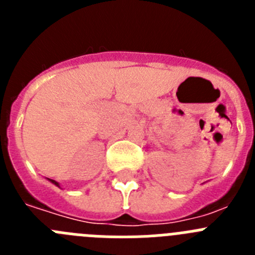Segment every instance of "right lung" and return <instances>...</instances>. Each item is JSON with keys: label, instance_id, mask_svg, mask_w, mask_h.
<instances>
[{"label": "right lung", "instance_id": "1", "mask_svg": "<svg viewBox=\"0 0 255 255\" xmlns=\"http://www.w3.org/2000/svg\"><path fill=\"white\" fill-rule=\"evenodd\" d=\"M49 180V181H51L52 182V184H55V185L56 186H58V188H61V186H60V184H58V182L57 181H55V180H52V179H48Z\"/></svg>", "mask_w": 255, "mask_h": 255}]
</instances>
